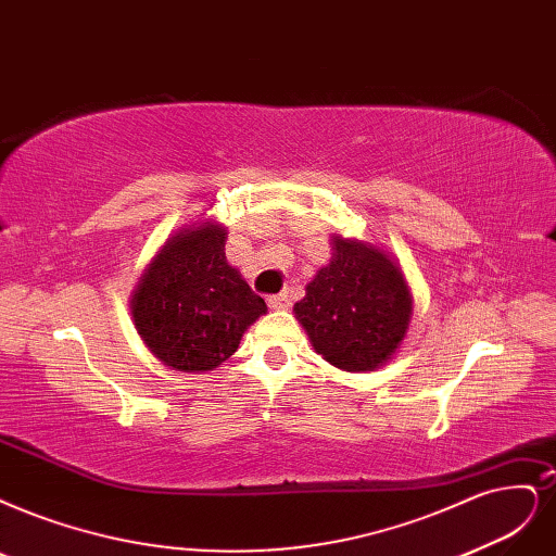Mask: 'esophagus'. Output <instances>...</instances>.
<instances>
[{"mask_svg":"<svg viewBox=\"0 0 556 556\" xmlns=\"http://www.w3.org/2000/svg\"><path fill=\"white\" fill-rule=\"evenodd\" d=\"M267 304H270V309L283 312V309H289V306H291L293 302H291V295H289V293H279V295H270V298H267Z\"/></svg>","mask_w":556,"mask_h":556,"instance_id":"34e87169","label":"esophagus"}]
</instances>
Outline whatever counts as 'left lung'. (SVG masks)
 <instances>
[{
    "label": "left lung",
    "instance_id": "obj_1",
    "mask_svg": "<svg viewBox=\"0 0 556 556\" xmlns=\"http://www.w3.org/2000/svg\"><path fill=\"white\" fill-rule=\"evenodd\" d=\"M293 312L316 353L343 371H374L405 337L407 286L399 267L364 242L334 238V256Z\"/></svg>",
    "mask_w": 556,
    "mask_h": 556
}]
</instances>
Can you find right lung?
Wrapping results in <instances>:
<instances>
[{"instance_id":"obj_1","label":"right lung","mask_w":556,"mask_h":556,"mask_svg":"<svg viewBox=\"0 0 556 556\" xmlns=\"http://www.w3.org/2000/svg\"><path fill=\"white\" fill-rule=\"evenodd\" d=\"M224 229L180 231L155 256L132 298L135 325L151 353L176 371H211L229 359L258 316L256 295L224 256Z\"/></svg>"}]
</instances>
